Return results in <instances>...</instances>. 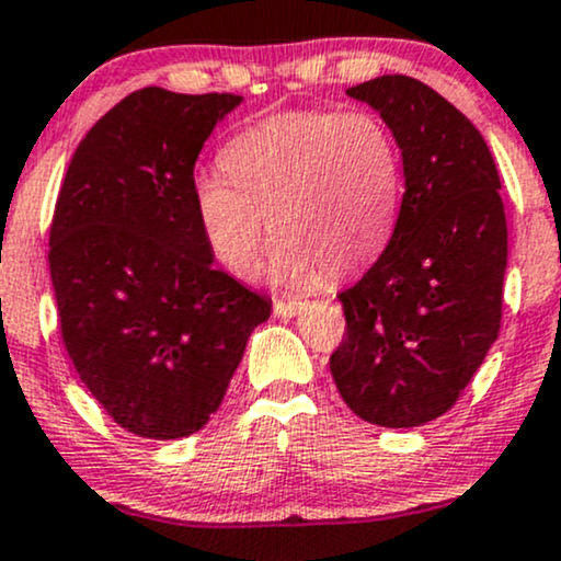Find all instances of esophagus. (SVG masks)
I'll list each match as a JSON object with an SVG mask.
<instances>
[{
	"label": "esophagus",
	"instance_id": "esophagus-1",
	"mask_svg": "<svg viewBox=\"0 0 561 561\" xmlns=\"http://www.w3.org/2000/svg\"><path fill=\"white\" fill-rule=\"evenodd\" d=\"M302 308H306V302L302 300H276L274 302V313L282 316V319H293V316H298Z\"/></svg>",
	"mask_w": 561,
	"mask_h": 561
}]
</instances>
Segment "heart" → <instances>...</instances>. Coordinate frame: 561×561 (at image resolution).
<instances>
[{
  "label": "heart",
  "mask_w": 561,
  "mask_h": 561,
  "mask_svg": "<svg viewBox=\"0 0 561 561\" xmlns=\"http://www.w3.org/2000/svg\"><path fill=\"white\" fill-rule=\"evenodd\" d=\"M225 174L193 180V208L208 251L248 276L268 232L266 276L302 289L340 276L387 245L400 204V148L379 114L295 110L261 119L221 151Z\"/></svg>",
  "instance_id": "b5f03b06"
}]
</instances>
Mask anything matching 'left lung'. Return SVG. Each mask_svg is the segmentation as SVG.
Segmentation results:
<instances>
[{
	"mask_svg": "<svg viewBox=\"0 0 561 561\" xmlns=\"http://www.w3.org/2000/svg\"><path fill=\"white\" fill-rule=\"evenodd\" d=\"M394 135L404 193L389 245L340 293L347 336L329 360L342 400L383 428L444 415L502 321L507 219L483 135L434 88L381 76L347 88Z\"/></svg>",
	"mask_w": 561,
	"mask_h": 561,
	"instance_id": "1",
	"label": "left lung"
}]
</instances>
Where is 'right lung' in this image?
<instances>
[{"instance_id": "obj_1", "label": "right lung", "mask_w": 561, "mask_h": 561, "mask_svg": "<svg viewBox=\"0 0 561 561\" xmlns=\"http://www.w3.org/2000/svg\"><path fill=\"white\" fill-rule=\"evenodd\" d=\"M242 104L144 88L72 153L49 234L62 340L114 423L146 438L201 431L272 300L214 266L193 208L208 135Z\"/></svg>"}]
</instances>
